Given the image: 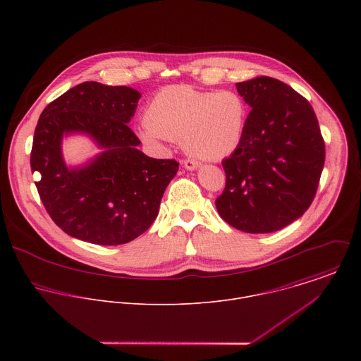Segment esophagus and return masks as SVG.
Listing matches in <instances>:
<instances>
[{
    "label": "esophagus",
    "instance_id": "obj_1",
    "mask_svg": "<svg viewBox=\"0 0 361 361\" xmlns=\"http://www.w3.org/2000/svg\"><path fill=\"white\" fill-rule=\"evenodd\" d=\"M200 161H197V160H192V159H185V160H183V166L187 169V170H195L197 167H200Z\"/></svg>",
    "mask_w": 361,
    "mask_h": 361
}]
</instances>
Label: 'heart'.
<instances>
[{
	"label": "heart",
	"mask_w": 361,
	"mask_h": 361,
	"mask_svg": "<svg viewBox=\"0 0 361 361\" xmlns=\"http://www.w3.org/2000/svg\"><path fill=\"white\" fill-rule=\"evenodd\" d=\"M247 116L248 104L237 91L173 85L151 98L140 134L151 144L181 140L192 156L219 160L240 144Z\"/></svg>",
	"instance_id": "heart-1"
}]
</instances>
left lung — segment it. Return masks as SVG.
<instances>
[{"instance_id": "1", "label": "left lung", "mask_w": 361, "mask_h": 361, "mask_svg": "<svg viewBox=\"0 0 361 361\" xmlns=\"http://www.w3.org/2000/svg\"><path fill=\"white\" fill-rule=\"evenodd\" d=\"M235 87L251 111L240 144L221 163L226 187L216 207L240 231L273 233L312 205L324 140L310 102L283 81L262 75Z\"/></svg>"}]
</instances>
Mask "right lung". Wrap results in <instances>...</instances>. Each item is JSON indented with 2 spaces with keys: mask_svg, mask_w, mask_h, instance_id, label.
<instances>
[{
  "mask_svg": "<svg viewBox=\"0 0 361 361\" xmlns=\"http://www.w3.org/2000/svg\"><path fill=\"white\" fill-rule=\"evenodd\" d=\"M141 94L124 85L85 81L51 101L32 140L31 171L53 221L68 235L99 245L126 244L156 220L160 201L178 171L176 160L151 159L127 126ZM85 132L103 152L80 169H67L61 140Z\"/></svg>",
  "mask_w": 361,
  "mask_h": 361,
  "instance_id": "add662e5",
  "label": "right lung"
}]
</instances>
